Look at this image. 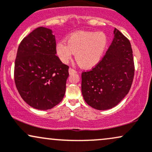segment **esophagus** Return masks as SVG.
Masks as SVG:
<instances>
[{
	"mask_svg": "<svg viewBox=\"0 0 152 152\" xmlns=\"http://www.w3.org/2000/svg\"><path fill=\"white\" fill-rule=\"evenodd\" d=\"M69 74H74V73H76V71L74 70V69H72V68H69Z\"/></svg>",
	"mask_w": 152,
	"mask_h": 152,
	"instance_id": "esophagus-1",
	"label": "esophagus"
}]
</instances>
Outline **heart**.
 <instances>
[{
    "label": "heart",
    "instance_id": "1",
    "mask_svg": "<svg viewBox=\"0 0 152 152\" xmlns=\"http://www.w3.org/2000/svg\"><path fill=\"white\" fill-rule=\"evenodd\" d=\"M107 44V38L103 32L80 31L69 35L67 44L60 41L56 46V55L63 63L70 61L76 53V61L83 68L96 66L102 58Z\"/></svg>",
    "mask_w": 152,
    "mask_h": 152
}]
</instances>
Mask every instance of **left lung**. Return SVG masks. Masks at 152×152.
Instances as JSON below:
<instances>
[{"instance_id": "obj_1", "label": "left lung", "mask_w": 152, "mask_h": 152, "mask_svg": "<svg viewBox=\"0 0 152 152\" xmlns=\"http://www.w3.org/2000/svg\"><path fill=\"white\" fill-rule=\"evenodd\" d=\"M114 38L105 55L91 70L81 74V91L85 102L97 110L116 106L129 91L134 63L129 40L115 28Z\"/></svg>"}]
</instances>
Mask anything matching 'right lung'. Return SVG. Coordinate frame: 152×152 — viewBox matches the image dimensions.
I'll return each instance as SVG.
<instances>
[{
	"instance_id": "add662e5",
	"label": "right lung",
	"mask_w": 152,
	"mask_h": 152,
	"mask_svg": "<svg viewBox=\"0 0 152 152\" xmlns=\"http://www.w3.org/2000/svg\"><path fill=\"white\" fill-rule=\"evenodd\" d=\"M55 36L38 27L19 45L15 61L14 80L19 94L31 107L48 110L62 101L69 77V66L56 54Z\"/></svg>"
}]
</instances>
